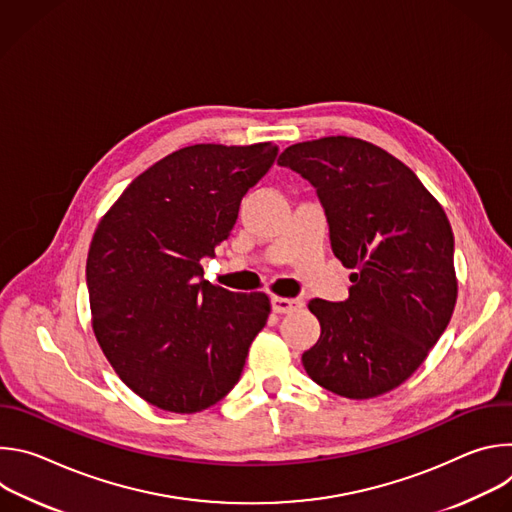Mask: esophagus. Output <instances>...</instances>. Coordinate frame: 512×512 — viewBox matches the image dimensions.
I'll use <instances>...</instances> for the list:
<instances>
[{
  "label": "esophagus",
  "mask_w": 512,
  "mask_h": 512,
  "mask_svg": "<svg viewBox=\"0 0 512 512\" xmlns=\"http://www.w3.org/2000/svg\"><path fill=\"white\" fill-rule=\"evenodd\" d=\"M304 306L302 300H296V298H281V296H273L271 298V308L273 312L277 314H289V312H296Z\"/></svg>",
  "instance_id": "esophagus-1"
}]
</instances>
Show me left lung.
I'll return each instance as SVG.
<instances>
[{"label": "left lung", "mask_w": 512, "mask_h": 512, "mask_svg": "<svg viewBox=\"0 0 512 512\" xmlns=\"http://www.w3.org/2000/svg\"><path fill=\"white\" fill-rule=\"evenodd\" d=\"M326 210L350 298L312 300L318 342L302 354L320 387L373 399L405 383L448 328L458 300L454 233L442 204L401 160L358 137L294 143L279 156Z\"/></svg>", "instance_id": "obj_1"}]
</instances>
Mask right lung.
Returning a JSON list of instances; mask_svg holds the SVG:
<instances>
[{
    "mask_svg": "<svg viewBox=\"0 0 512 512\" xmlns=\"http://www.w3.org/2000/svg\"><path fill=\"white\" fill-rule=\"evenodd\" d=\"M275 158L271 141L188 145L139 174L97 225L93 332L119 379L158 409L198 413L221 401L267 324V294L200 279V259L229 239L241 198Z\"/></svg>",
    "mask_w": 512,
    "mask_h": 512,
    "instance_id": "1",
    "label": "right lung"
}]
</instances>
